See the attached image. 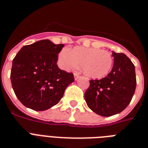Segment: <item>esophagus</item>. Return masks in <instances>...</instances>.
<instances>
[{
  "mask_svg": "<svg viewBox=\"0 0 148 148\" xmlns=\"http://www.w3.org/2000/svg\"><path fill=\"white\" fill-rule=\"evenodd\" d=\"M79 77H80V73H78V72L74 73V78H75V80H77Z\"/></svg>",
  "mask_w": 148,
  "mask_h": 148,
  "instance_id": "esophagus-1",
  "label": "esophagus"
}]
</instances>
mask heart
<instances>
[{
  "instance_id": "1",
  "label": "heart",
  "mask_w": 148,
  "mask_h": 148,
  "mask_svg": "<svg viewBox=\"0 0 148 148\" xmlns=\"http://www.w3.org/2000/svg\"><path fill=\"white\" fill-rule=\"evenodd\" d=\"M58 62L65 70H70L81 65L88 77L101 78L108 75L113 64V58L108 52L98 48L77 47L64 48L58 56Z\"/></svg>"
}]
</instances>
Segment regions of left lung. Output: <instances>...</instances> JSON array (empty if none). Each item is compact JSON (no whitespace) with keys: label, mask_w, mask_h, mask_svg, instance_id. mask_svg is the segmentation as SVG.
<instances>
[{"label":"left lung","mask_w":148,"mask_h":148,"mask_svg":"<svg viewBox=\"0 0 148 148\" xmlns=\"http://www.w3.org/2000/svg\"><path fill=\"white\" fill-rule=\"evenodd\" d=\"M110 73L100 80H90L84 93L87 106L101 116L121 113L130 104L136 90L135 66L126 55L113 52Z\"/></svg>","instance_id":"left-lung-1"}]
</instances>
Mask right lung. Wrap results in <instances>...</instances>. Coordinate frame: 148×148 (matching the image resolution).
Returning a JSON list of instances; mask_svg holds the SVG:
<instances>
[{
	"label": "right lung",
	"instance_id": "obj_1",
	"mask_svg": "<svg viewBox=\"0 0 148 148\" xmlns=\"http://www.w3.org/2000/svg\"><path fill=\"white\" fill-rule=\"evenodd\" d=\"M64 44L41 40L23 46L12 61V86L27 108L44 111L58 104L66 87L75 79L72 73L57 65Z\"/></svg>",
	"mask_w": 148,
	"mask_h": 148
}]
</instances>
